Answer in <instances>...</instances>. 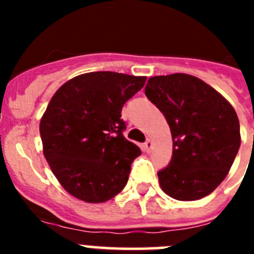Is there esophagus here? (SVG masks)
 Here are the masks:
<instances>
[{"mask_svg": "<svg viewBox=\"0 0 254 254\" xmlns=\"http://www.w3.org/2000/svg\"><path fill=\"white\" fill-rule=\"evenodd\" d=\"M143 149H145V151H146V152L151 151V150H152V141L147 140L146 142L143 143Z\"/></svg>", "mask_w": 254, "mask_h": 254, "instance_id": "esophagus-1", "label": "esophagus"}]
</instances>
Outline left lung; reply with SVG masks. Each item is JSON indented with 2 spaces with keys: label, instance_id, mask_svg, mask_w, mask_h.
I'll use <instances>...</instances> for the list:
<instances>
[{
  "label": "left lung",
  "instance_id": "obj_1",
  "mask_svg": "<svg viewBox=\"0 0 254 254\" xmlns=\"http://www.w3.org/2000/svg\"><path fill=\"white\" fill-rule=\"evenodd\" d=\"M145 94L164 114L173 137L172 160L158 173L161 190L178 201L206 197L228 176L241 146L234 108L187 73L150 77Z\"/></svg>",
  "mask_w": 254,
  "mask_h": 254
}]
</instances>
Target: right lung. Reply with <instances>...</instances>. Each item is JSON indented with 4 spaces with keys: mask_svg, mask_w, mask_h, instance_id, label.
<instances>
[{
    "mask_svg": "<svg viewBox=\"0 0 254 254\" xmlns=\"http://www.w3.org/2000/svg\"><path fill=\"white\" fill-rule=\"evenodd\" d=\"M146 77L98 71L64 82L40 120L43 154L61 186L76 198L102 203L126 187L137 145L125 138V103Z\"/></svg>",
    "mask_w": 254,
    "mask_h": 254,
    "instance_id": "1",
    "label": "right lung"
}]
</instances>
